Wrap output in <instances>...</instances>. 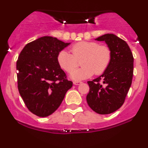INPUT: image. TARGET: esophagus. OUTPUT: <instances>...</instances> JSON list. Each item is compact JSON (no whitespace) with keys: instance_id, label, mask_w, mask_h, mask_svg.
Segmentation results:
<instances>
[{"instance_id":"1","label":"esophagus","mask_w":148,"mask_h":148,"mask_svg":"<svg viewBox=\"0 0 148 148\" xmlns=\"http://www.w3.org/2000/svg\"><path fill=\"white\" fill-rule=\"evenodd\" d=\"M73 84H74V85H76V86H77V85H80L81 84V81H74V82H73Z\"/></svg>"}]
</instances>
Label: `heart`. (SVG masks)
<instances>
[{"label": "heart", "instance_id": "heart-1", "mask_svg": "<svg viewBox=\"0 0 148 148\" xmlns=\"http://www.w3.org/2000/svg\"><path fill=\"white\" fill-rule=\"evenodd\" d=\"M72 54L62 50L57 56L58 64L64 72L70 73L77 66V60L82 58V68L70 74L74 80H82L103 74L108 68L111 60V51L106 45H99L95 42H80L71 47Z\"/></svg>", "mask_w": 148, "mask_h": 148}]
</instances>
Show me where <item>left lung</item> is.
<instances>
[{
	"mask_svg": "<svg viewBox=\"0 0 148 148\" xmlns=\"http://www.w3.org/2000/svg\"><path fill=\"white\" fill-rule=\"evenodd\" d=\"M95 40L106 42L111 51V60L101 76L88 81L90 91L86 100L96 113L110 114L125 102L133 78L134 57L127 42L115 35L105 34Z\"/></svg>",
	"mask_w": 148,
	"mask_h": 148,
	"instance_id": "obj_1",
	"label": "left lung"
}]
</instances>
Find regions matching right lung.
I'll list each match as a JSON object with an SVG mask.
<instances>
[{
    "instance_id": "1",
    "label": "right lung",
    "mask_w": 148,
    "mask_h": 148,
    "mask_svg": "<svg viewBox=\"0 0 148 148\" xmlns=\"http://www.w3.org/2000/svg\"><path fill=\"white\" fill-rule=\"evenodd\" d=\"M70 45L50 36L25 46L16 61L18 90L33 114L47 117L58 109L73 83L58 64V53Z\"/></svg>"
}]
</instances>
